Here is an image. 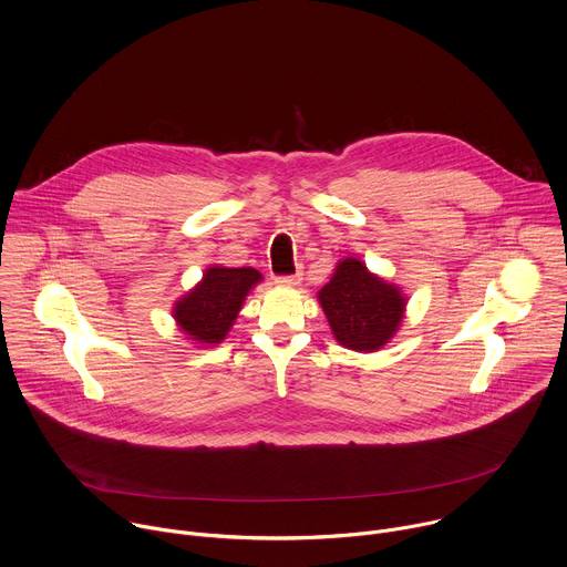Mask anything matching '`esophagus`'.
Wrapping results in <instances>:
<instances>
[{
	"instance_id": "esophagus-1",
	"label": "esophagus",
	"mask_w": 567,
	"mask_h": 567,
	"mask_svg": "<svg viewBox=\"0 0 567 567\" xmlns=\"http://www.w3.org/2000/svg\"><path fill=\"white\" fill-rule=\"evenodd\" d=\"M300 280H302V274L296 271L293 276H280V278H276V285H280V287H296Z\"/></svg>"
}]
</instances>
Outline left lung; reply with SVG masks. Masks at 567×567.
<instances>
[{"instance_id": "8db88e82", "label": "left lung", "mask_w": 567, "mask_h": 567, "mask_svg": "<svg viewBox=\"0 0 567 567\" xmlns=\"http://www.w3.org/2000/svg\"><path fill=\"white\" fill-rule=\"evenodd\" d=\"M333 338L353 351H379L401 329L408 307L403 289L371 274L360 258H342L316 293Z\"/></svg>"}]
</instances>
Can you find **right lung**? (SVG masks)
Wrapping results in <instances>:
<instances>
[{
  "label": "right lung",
  "mask_w": 567,
  "mask_h": 567,
  "mask_svg": "<svg viewBox=\"0 0 567 567\" xmlns=\"http://www.w3.org/2000/svg\"><path fill=\"white\" fill-rule=\"evenodd\" d=\"M258 282H262V274L254 267L212 265L194 289L173 302L171 316L186 340L216 347L231 331L249 291Z\"/></svg>",
  "instance_id": "1"
}]
</instances>
